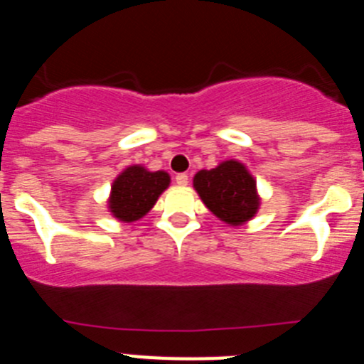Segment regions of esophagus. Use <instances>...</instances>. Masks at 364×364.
Here are the masks:
<instances>
[{
	"label": "esophagus",
	"instance_id": "obj_1",
	"mask_svg": "<svg viewBox=\"0 0 364 364\" xmlns=\"http://www.w3.org/2000/svg\"><path fill=\"white\" fill-rule=\"evenodd\" d=\"M175 180H176V184H178V186H188L189 176L186 175V173H178V175L175 176Z\"/></svg>",
	"mask_w": 364,
	"mask_h": 364
}]
</instances>
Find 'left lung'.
<instances>
[{
    "label": "left lung",
    "instance_id": "left-lung-1",
    "mask_svg": "<svg viewBox=\"0 0 364 364\" xmlns=\"http://www.w3.org/2000/svg\"><path fill=\"white\" fill-rule=\"evenodd\" d=\"M193 188L205 208L230 226H242L259 211L255 178L237 160H226L213 169L198 171L193 178Z\"/></svg>",
    "mask_w": 364,
    "mask_h": 364
}]
</instances>
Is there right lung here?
Segmentation results:
<instances>
[{
    "mask_svg": "<svg viewBox=\"0 0 364 364\" xmlns=\"http://www.w3.org/2000/svg\"><path fill=\"white\" fill-rule=\"evenodd\" d=\"M171 178L166 171H147L129 166L114 178L109 197V211L122 222H134L149 213Z\"/></svg>",
    "mask_w": 364,
    "mask_h": 364,
    "instance_id": "1",
    "label": "right lung"
}]
</instances>
